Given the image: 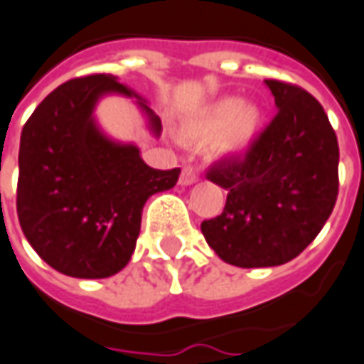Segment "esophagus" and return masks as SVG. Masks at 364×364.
<instances>
[{
  "mask_svg": "<svg viewBox=\"0 0 364 364\" xmlns=\"http://www.w3.org/2000/svg\"><path fill=\"white\" fill-rule=\"evenodd\" d=\"M194 182H198V170L190 164L184 166V168H182V174H180V184H182V186H190V184H194Z\"/></svg>",
  "mask_w": 364,
  "mask_h": 364,
  "instance_id": "1",
  "label": "esophagus"
}]
</instances>
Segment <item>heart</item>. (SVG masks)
<instances>
[{"label":"heart","instance_id":"heart-1","mask_svg":"<svg viewBox=\"0 0 364 364\" xmlns=\"http://www.w3.org/2000/svg\"><path fill=\"white\" fill-rule=\"evenodd\" d=\"M260 124V112L252 104L224 97L204 108L186 124V136L194 142L210 140L214 152H234L252 140Z\"/></svg>","mask_w":364,"mask_h":364}]
</instances>
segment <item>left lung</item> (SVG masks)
<instances>
[{"label": "left lung", "mask_w": 364, "mask_h": 364, "mask_svg": "<svg viewBox=\"0 0 364 364\" xmlns=\"http://www.w3.org/2000/svg\"><path fill=\"white\" fill-rule=\"evenodd\" d=\"M277 116L245 156L212 164L206 178L228 196L202 234L224 262L279 267L323 230L338 196V142L328 116L301 85L264 80Z\"/></svg>", "instance_id": "1"}]
</instances>
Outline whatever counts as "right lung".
I'll return each instance as SVG.
<instances>
[{"instance_id":"1","label":"right lung","mask_w":364,"mask_h":364,"mask_svg":"<svg viewBox=\"0 0 364 364\" xmlns=\"http://www.w3.org/2000/svg\"><path fill=\"white\" fill-rule=\"evenodd\" d=\"M108 92L136 96L106 74L68 80L29 116L19 142V226L51 268L75 279H106L126 267L146 200L180 176V168H150L136 146L97 132L92 109ZM140 104L160 134V119Z\"/></svg>"}]
</instances>
